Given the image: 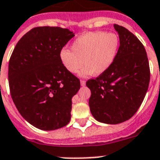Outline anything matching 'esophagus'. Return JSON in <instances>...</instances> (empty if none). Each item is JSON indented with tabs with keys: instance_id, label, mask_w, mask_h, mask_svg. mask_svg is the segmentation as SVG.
Masks as SVG:
<instances>
[{
	"instance_id": "1",
	"label": "esophagus",
	"mask_w": 160,
	"mask_h": 160,
	"mask_svg": "<svg viewBox=\"0 0 160 160\" xmlns=\"http://www.w3.org/2000/svg\"><path fill=\"white\" fill-rule=\"evenodd\" d=\"M81 82L82 87H84V86L86 85V82L84 81V80H81V82Z\"/></svg>"
}]
</instances>
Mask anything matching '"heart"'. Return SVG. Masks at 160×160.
Returning <instances> with one entry per match:
<instances>
[{
    "label": "heart",
    "mask_w": 160,
    "mask_h": 160,
    "mask_svg": "<svg viewBox=\"0 0 160 160\" xmlns=\"http://www.w3.org/2000/svg\"><path fill=\"white\" fill-rule=\"evenodd\" d=\"M120 48V39L115 33L105 31L88 32L80 35L71 45V50L64 48L60 59L65 69L76 73L85 64L81 76L92 73L103 74L114 63Z\"/></svg>",
    "instance_id": "obj_1"
}]
</instances>
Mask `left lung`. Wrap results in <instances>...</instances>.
Returning a JSON list of instances; mask_svg holds the SVG:
<instances>
[{
  "label": "left lung",
  "mask_w": 160,
  "mask_h": 160,
  "mask_svg": "<svg viewBox=\"0 0 160 160\" xmlns=\"http://www.w3.org/2000/svg\"><path fill=\"white\" fill-rule=\"evenodd\" d=\"M120 48L104 73L87 82L91 112L95 119L116 125L130 119L145 98L150 82L147 52L141 41L124 27L114 24Z\"/></svg>",
  "instance_id": "left-lung-1"
}]
</instances>
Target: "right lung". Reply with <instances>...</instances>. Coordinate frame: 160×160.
Listing matches in <instances>:
<instances>
[{
    "label": "right lung",
    "instance_id": "add662e5",
    "mask_svg": "<svg viewBox=\"0 0 160 160\" xmlns=\"http://www.w3.org/2000/svg\"><path fill=\"white\" fill-rule=\"evenodd\" d=\"M74 36L58 27H35L20 39L9 62L10 95L19 113L42 130L68 125L80 81L61 63V49Z\"/></svg>",
    "mask_w": 160,
    "mask_h": 160
}]
</instances>
